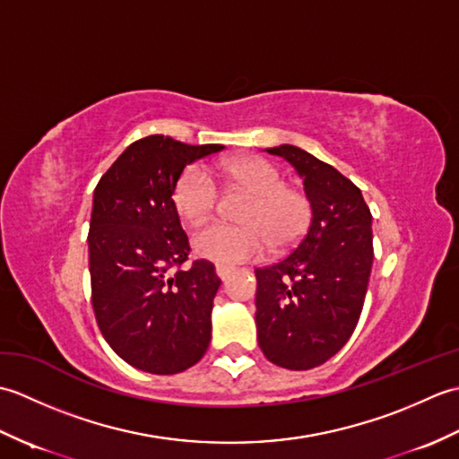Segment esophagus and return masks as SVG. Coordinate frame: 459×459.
Segmentation results:
<instances>
[{
    "label": "esophagus",
    "mask_w": 459,
    "mask_h": 459,
    "mask_svg": "<svg viewBox=\"0 0 459 459\" xmlns=\"http://www.w3.org/2000/svg\"><path fill=\"white\" fill-rule=\"evenodd\" d=\"M214 272H217V276L224 281L232 274V268L230 266H224V264H217V266H214Z\"/></svg>",
    "instance_id": "34e87169"
}]
</instances>
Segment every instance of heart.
<instances>
[{"label": "heart", "instance_id": "1", "mask_svg": "<svg viewBox=\"0 0 459 459\" xmlns=\"http://www.w3.org/2000/svg\"><path fill=\"white\" fill-rule=\"evenodd\" d=\"M227 175L255 197L242 211L247 224L212 221L193 232V250L201 258L222 264L260 258L268 247L286 250L304 237L311 219V203L304 191L284 185L274 165L260 158H238L227 163ZM219 187L201 163L185 169L173 189V204L185 221L197 222L217 207Z\"/></svg>", "mask_w": 459, "mask_h": 459}]
</instances>
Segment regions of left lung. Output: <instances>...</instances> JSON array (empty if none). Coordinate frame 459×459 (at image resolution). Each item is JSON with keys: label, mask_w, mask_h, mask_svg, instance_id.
<instances>
[{"label": "left lung", "mask_w": 459, "mask_h": 459, "mask_svg": "<svg viewBox=\"0 0 459 459\" xmlns=\"http://www.w3.org/2000/svg\"><path fill=\"white\" fill-rule=\"evenodd\" d=\"M266 152L304 181L311 219L284 260L255 270L258 345L270 363L307 370L355 331L373 266V217L360 189L333 165L290 143Z\"/></svg>", "instance_id": "left-lung-1"}]
</instances>
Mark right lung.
I'll use <instances>...</instances> for the list:
<instances>
[{"instance_id":"1","label":"right lung","mask_w":459,"mask_h":459,"mask_svg":"<svg viewBox=\"0 0 459 459\" xmlns=\"http://www.w3.org/2000/svg\"><path fill=\"white\" fill-rule=\"evenodd\" d=\"M222 148L148 135L128 145L94 189V316L116 355L145 373H181L209 349L221 280L207 260L181 268L189 240L171 197L189 163Z\"/></svg>"}]
</instances>
